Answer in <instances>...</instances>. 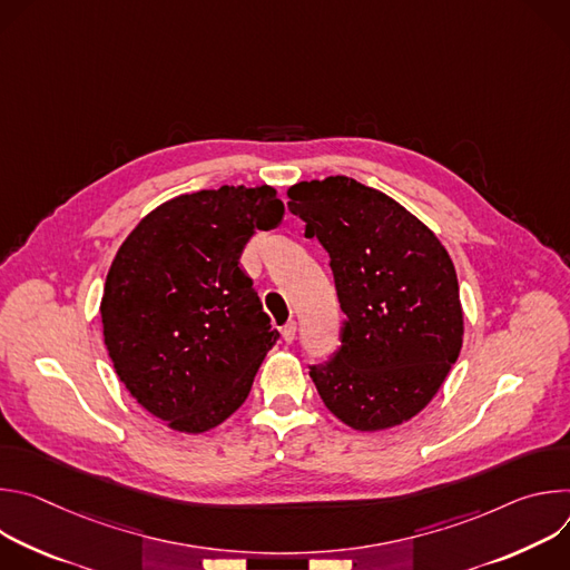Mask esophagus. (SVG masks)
I'll return each mask as SVG.
<instances>
[{"instance_id":"1","label":"esophagus","mask_w":570,"mask_h":570,"mask_svg":"<svg viewBox=\"0 0 570 570\" xmlns=\"http://www.w3.org/2000/svg\"><path fill=\"white\" fill-rule=\"evenodd\" d=\"M295 334H297V324L293 320H288L284 327H282V338L284 343H293L295 341Z\"/></svg>"}]
</instances>
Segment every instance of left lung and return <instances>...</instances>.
Segmentation results:
<instances>
[{
    "label": "left lung",
    "instance_id": "8db88e82",
    "mask_svg": "<svg viewBox=\"0 0 570 570\" xmlns=\"http://www.w3.org/2000/svg\"><path fill=\"white\" fill-rule=\"evenodd\" d=\"M288 209L330 253L345 322L341 347L308 374L324 405L356 431L415 417L462 347L453 262L440 238L390 196L345 176L297 183Z\"/></svg>",
    "mask_w": 570,
    "mask_h": 570
}]
</instances>
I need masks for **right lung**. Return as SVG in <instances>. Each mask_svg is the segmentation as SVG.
<instances>
[{
    "label": "right lung",
    "instance_id": "add662e5",
    "mask_svg": "<svg viewBox=\"0 0 570 570\" xmlns=\"http://www.w3.org/2000/svg\"><path fill=\"white\" fill-rule=\"evenodd\" d=\"M284 203L268 185L178 196L128 234L108 271L101 320L112 365L174 431L205 433L250 394L279 334L238 259Z\"/></svg>",
    "mask_w": 570,
    "mask_h": 570
}]
</instances>
